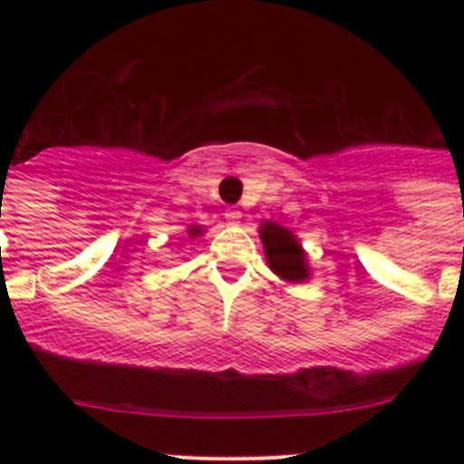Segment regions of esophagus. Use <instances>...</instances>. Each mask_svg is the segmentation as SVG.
Here are the masks:
<instances>
[{"label":"esophagus","mask_w":464,"mask_h":464,"mask_svg":"<svg viewBox=\"0 0 464 464\" xmlns=\"http://www.w3.org/2000/svg\"><path fill=\"white\" fill-rule=\"evenodd\" d=\"M224 217H227V222L231 224V227H237V224H240V219H242V212L236 210V208H228V210L224 212Z\"/></svg>","instance_id":"1"}]
</instances>
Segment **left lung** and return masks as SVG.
<instances>
[{"label": "left lung", "mask_w": 464, "mask_h": 464, "mask_svg": "<svg viewBox=\"0 0 464 464\" xmlns=\"http://www.w3.org/2000/svg\"><path fill=\"white\" fill-rule=\"evenodd\" d=\"M263 249H266V258L268 266L277 277L284 282H304L310 279V266H307V256H304L303 247H300L298 237L289 231V228L279 227L275 222H263L261 228Z\"/></svg>", "instance_id": "left-lung-1"}]
</instances>
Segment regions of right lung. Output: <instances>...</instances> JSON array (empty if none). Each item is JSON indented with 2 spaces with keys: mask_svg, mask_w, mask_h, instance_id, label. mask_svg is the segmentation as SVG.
I'll use <instances>...</instances> for the list:
<instances>
[{
  "mask_svg": "<svg viewBox=\"0 0 464 464\" xmlns=\"http://www.w3.org/2000/svg\"><path fill=\"white\" fill-rule=\"evenodd\" d=\"M187 233H189V237H196V236H201L203 228L201 227H189V228H187Z\"/></svg>",
  "mask_w": 464,
  "mask_h": 464,
  "instance_id": "1",
  "label": "right lung"
}]
</instances>
